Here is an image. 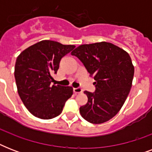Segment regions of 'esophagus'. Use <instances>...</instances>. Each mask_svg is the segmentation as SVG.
I'll list each match as a JSON object with an SVG mask.
<instances>
[{"label": "esophagus", "mask_w": 152, "mask_h": 152, "mask_svg": "<svg viewBox=\"0 0 152 152\" xmlns=\"http://www.w3.org/2000/svg\"><path fill=\"white\" fill-rule=\"evenodd\" d=\"M73 92L76 95V94H80V93L83 92V90L80 88H73Z\"/></svg>", "instance_id": "34e87169"}]
</instances>
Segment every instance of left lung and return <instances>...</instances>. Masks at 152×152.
Here are the masks:
<instances>
[{"label": "left lung", "mask_w": 152, "mask_h": 152, "mask_svg": "<svg viewBox=\"0 0 152 152\" xmlns=\"http://www.w3.org/2000/svg\"><path fill=\"white\" fill-rule=\"evenodd\" d=\"M80 60L95 79V92L85 91L88 101L80 113L88 122L110 120L125 103L132 87L134 67L129 54L120 47L102 42L81 45L71 53Z\"/></svg>", "instance_id": "left-lung-1"}]
</instances>
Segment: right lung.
Masks as SVG:
<instances>
[{
    "instance_id": "obj_1",
    "label": "right lung",
    "mask_w": 152,
    "mask_h": 152,
    "mask_svg": "<svg viewBox=\"0 0 152 152\" xmlns=\"http://www.w3.org/2000/svg\"><path fill=\"white\" fill-rule=\"evenodd\" d=\"M75 48L50 40L37 42L18 56L15 79L18 93L29 112L41 119H51L62 112L73 92L72 87L52 85L61 60Z\"/></svg>"
}]
</instances>
